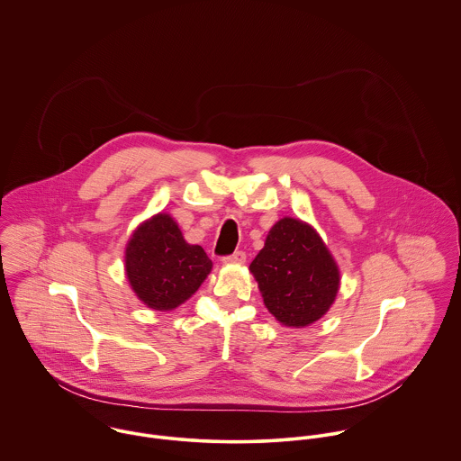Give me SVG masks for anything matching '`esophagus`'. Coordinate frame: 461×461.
Masks as SVG:
<instances>
[{
	"label": "esophagus",
	"instance_id": "obj_1",
	"mask_svg": "<svg viewBox=\"0 0 461 461\" xmlns=\"http://www.w3.org/2000/svg\"><path fill=\"white\" fill-rule=\"evenodd\" d=\"M222 262L224 264H246V253L244 251H235L233 255L224 257Z\"/></svg>",
	"mask_w": 461,
	"mask_h": 461
}]
</instances>
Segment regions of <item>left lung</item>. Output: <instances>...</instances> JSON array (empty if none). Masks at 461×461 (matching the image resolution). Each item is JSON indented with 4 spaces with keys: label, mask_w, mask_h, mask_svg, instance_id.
<instances>
[{
    "label": "left lung",
    "mask_w": 461,
    "mask_h": 461,
    "mask_svg": "<svg viewBox=\"0 0 461 461\" xmlns=\"http://www.w3.org/2000/svg\"><path fill=\"white\" fill-rule=\"evenodd\" d=\"M264 304L279 324L304 328L328 313L340 288V271L308 222L283 217L249 266Z\"/></svg>",
    "instance_id": "obj_1"
}]
</instances>
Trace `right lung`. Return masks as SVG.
Masks as SVG:
<instances>
[{
    "label": "right lung",
    "instance_id": "right-lung-1",
    "mask_svg": "<svg viewBox=\"0 0 461 461\" xmlns=\"http://www.w3.org/2000/svg\"><path fill=\"white\" fill-rule=\"evenodd\" d=\"M124 271L135 295L151 310L169 312L184 304L212 271L201 246L188 244L169 213H157L131 233Z\"/></svg>",
    "mask_w": 461,
    "mask_h": 461
}]
</instances>
